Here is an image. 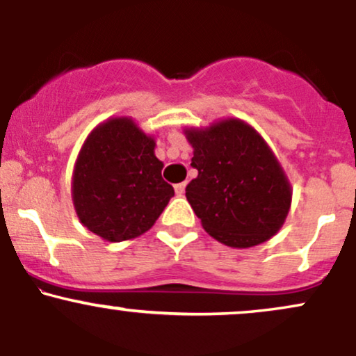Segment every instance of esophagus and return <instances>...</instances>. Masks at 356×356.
<instances>
[{"label":"esophagus","mask_w":356,"mask_h":356,"mask_svg":"<svg viewBox=\"0 0 356 356\" xmlns=\"http://www.w3.org/2000/svg\"><path fill=\"white\" fill-rule=\"evenodd\" d=\"M174 189H175V194H177L179 197H182V195H184V192H186V182L175 184V186H174Z\"/></svg>","instance_id":"esophagus-1"}]
</instances>
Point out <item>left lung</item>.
I'll return each instance as SVG.
<instances>
[{
  "label": "left lung",
  "instance_id": "obj_1",
  "mask_svg": "<svg viewBox=\"0 0 356 356\" xmlns=\"http://www.w3.org/2000/svg\"><path fill=\"white\" fill-rule=\"evenodd\" d=\"M197 177L186 197L204 231L229 248L266 243L283 227L293 187L263 136L236 117L184 127Z\"/></svg>",
  "mask_w": 356,
  "mask_h": 356
}]
</instances>
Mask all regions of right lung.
Here are the masks:
<instances>
[{
    "instance_id": "1",
    "label": "right lung",
    "mask_w": 356,
    "mask_h": 356,
    "mask_svg": "<svg viewBox=\"0 0 356 356\" xmlns=\"http://www.w3.org/2000/svg\"><path fill=\"white\" fill-rule=\"evenodd\" d=\"M155 137L132 117H110L85 138L72 174L80 222L108 243L136 239L154 226L174 187L162 179Z\"/></svg>"
}]
</instances>
